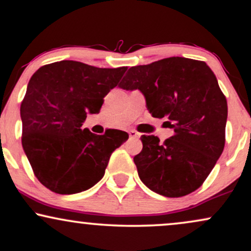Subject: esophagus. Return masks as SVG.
<instances>
[{"label": "esophagus", "instance_id": "34e87169", "mask_svg": "<svg viewBox=\"0 0 251 251\" xmlns=\"http://www.w3.org/2000/svg\"><path fill=\"white\" fill-rule=\"evenodd\" d=\"M128 135H129V139H138L140 137V134H139L137 131H134V129H129Z\"/></svg>", "mask_w": 251, "mask_h": 251}]
</instances>
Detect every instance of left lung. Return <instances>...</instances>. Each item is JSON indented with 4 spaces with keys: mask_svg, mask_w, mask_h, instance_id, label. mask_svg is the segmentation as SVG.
I'll list each match as a JSON object with an SVG mask.
<instances>
[{
    "mask_svg": "<svg viewBox=\"0 0 251 251\" xmlns=\"http://www.w3.org/2000/svg\"><path fill=\"white\" fill-rule=\"evenodd\" d=\"M124 90H140L154 118L166 117L174 134L160 143L141 135L143 151L133 158L151 191L180 198L196 191L222 154L227 99L204 62L170 57L133 66L123 78Z\"/></svg>",
    "mask_w": 251,
    "mask_h": 251,
    "instance_id": "1",
    "label": "left lung"
}]
</instances>
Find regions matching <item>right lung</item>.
<instances>
[{"label":"right lung","instance_id":"add662e5","mask_svg":"<svg viewBox=\"0 0 251 251\" xmlns=\"http://www.w3.org/2000/svg\"><path fill=\"white\" fill-rule=\"evenodd\" d=\"M126 70L60 60L32 75L21 104L22 146L36 177L50 191L76 194L91 188L104 176L113 151L128 139L119 129L97 135L80 128L87 113H99Z\"/></svg>","mask_w":251,"mask_h":251}]
</instances>
